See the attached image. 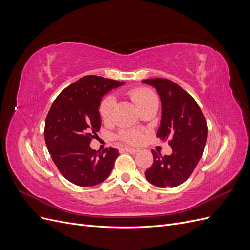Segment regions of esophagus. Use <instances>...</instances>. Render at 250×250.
I'll return each mask as SVG.
<instances>
[{"mask_svg":"<svg viewBox=\"0 0 250 250\" xmlns=\"http://www.w3.org/2000/svg\"><path fill=\"white\" fill-rule=\"evenodd\" d=\"M124 150H125V151H127V152L132 153V154H134V153H138V152H139V149L130 148V147H124Z\"/></svg>","mask_w":250,"mask_h":250,"instance_id":"obj_1","label":"esophagus"}]
</instances>
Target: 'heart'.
Instances as JSON below:
<instances>
[{
  "label": "heart",
  "mask_w": 250,
  "mask_h": 250,
  "mask_svg": "<svg viewBox=\"0 0 250 250\" xmlns=\"http://www.w3.org/2000/svg\"><path fill=\"white\" fill-rule=\"evenodd\" d=\"M128 95L142 111L151 105L158 104V97L154 90L146 86L133 87L128 90ZM115 104L116 99L112 95H107L102 98L98 111H99V116L103 122L109 123L112 120ZM116 137L118 140L130 144V145H138L143 141L144 134L143 131L139 129H122L117 133Z\"/></svg>",
  "instance_id": "obj_1"
}]
</instances>
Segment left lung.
Here are the masks:
<instances>
[{"instance_id": "left-lung-1", "label": "left lung", "mask_w": 250, "mask_h": 250, "mask_svg": "<svg viewBox=\"0 0 250 250\" xmlns=\"http://www.w3.org/2000/svg\"><path fill=\"white\" fill-rule=\"evenodd\" d=\"M143 82L154 86L160 95L162 121L156 137L169 140L173 150L165 156L152 150L153 164L145 177L157 187H177L191 176L200 161L208 137L207 121L194 98L177 83L166 78Z\"/></svg>"}]
</instances>
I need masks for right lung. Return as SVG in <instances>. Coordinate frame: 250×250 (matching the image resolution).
I'll return each mask as SVG.
<instances>
[{
    "label": "right lung",
    "mask_w": 250,
    "mask_h": 250,
    "mask_svg": "<svg viewBox=\"0 0 250 250\" xmlns=\"http://www.w3.org/2000/svg\"><path fill=\"white\" fill-rule=\"evenodd\" d=\"M124 82L88 75L65 87L53 102L44 124L49 153L62 175L74 185L92 187L106 179L119 155L115 148L90 149L101 119L102 97Z\"/></svg>",
    "instance_id": "right-lung-1"
}]
</instances>
